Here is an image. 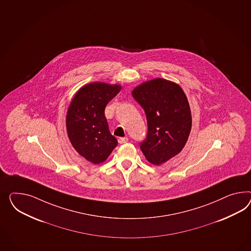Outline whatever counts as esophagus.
<instances>
[{"label": "esophagus", "mask_w": 251, "mask_h": 251, "mask_svg": "<svg viewBox=\"0 0 251 251\" xmlns=\"http://www.w3.org/2000/svg\"><path fill=\"white\" fill-rule=\"evenodd\" d=\"M128 141H129V139H128L127 137H121V138H119V139H118V142H119L120 144L127 143Z\"/></svg>", "instance_id": "34e87169"}]
</instances>
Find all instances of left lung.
I'll list each match as a JSON object with an SVG mask.
<instances>
[{
    "instance_id": "8db88e82",
    "label": "left lung",
    "mask_w": 251,
    "mask_h": 251,
    "mask_svg": "<svg viewBox=\"0 0 251 251\" xmlns=\"http://www.w3.org/2000/svg\"><path fill=\"white\" fill-rule=\"evenodd\" d=\"M131 94L143 107L148 133L141 150L154 165L166 163L180 153L187 143L192 128L188 100L176 82L154 78L133 88Z\"/></svg>"
}]
</instances>
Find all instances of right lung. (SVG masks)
<instances>
[{"mask_svg":"<svg viewBox=\"0 0 251 251\" xmlns=\"http://www.w3.org/2000/svg\"><path fill=\"white\" fill-rule=\"evenodd\" d=\"M121 89L119 84L91 82L79 88L69 104L66 117L68 139L90 163H104L118 145L109 132L104 110Z\"/></svg>","mask_w":251,"mask_h":251,"instance_id":"obj_1","label":"right lung"}]
</instances>
